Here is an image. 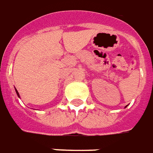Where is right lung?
Segmentation results:
<instances>
[{
    "mask_svg": "<svg viewBox=\"0 0 153 153\" xmlns=\"http://www.w3.org/2000/svg\"><path fill=\"white\" fill-rule=\"evenodd\" d=\"M16 92H17V95H18V97H19V92H18V91H17V90H16Z\"/></svg>",
    "mask_w": 153,
    "mask_h": 153,
    "instance_id": "obj_1",
    "label": "right lung"
}]
</instances>
